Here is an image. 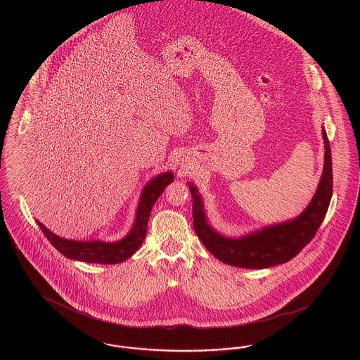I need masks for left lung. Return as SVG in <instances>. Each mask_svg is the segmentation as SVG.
Returning a JSON list of instances; mask_svg holds the SVG:
<instances>
[{
  "instance_id": "left-lung-1",
  "label": "left lung",
  "mask_w": 360,
  "mask_h": 360,
  "mask_svg": "<svg viewBox=\"0 0 360 360\" xmlns=\"http://www.w3.org/2000/svg\"><path fill=\"white\" fill-rule=\"evenodd\" d=\"M324 170L308 207L295 219L262 228L239 239L220 235L206 220L204 202L197 188L188 184L193 198V225L207 251L223 263L241 269H267L291 260L317 233L332 198V155L326 129Z\"/></svg>"
}]
</instances>
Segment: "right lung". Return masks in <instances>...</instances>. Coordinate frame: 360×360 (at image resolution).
<instances>
[{
	"label": "right lung",
	"instance_id": "1",
	"mask_svg": "<svg viewBox=\"0 0 360 360\" xmlns=\"http://www.w3.org/2000/svg\"><path fill=\"white\" fill-rule=\"evenodd\" d=\"M174 181L172 172H163L154 179H151L146 188H143L140 201L136 210L135 224L132 225L131 232L124 239L115 243H105L100 240L94 241H78L68 240L56 236L51 231L37 221L44 236L50 240L52 245L66 257L81 260L87 263H100V264H116L132 257L139 247L143 244V240L147 235V224L156 200L160 197L163 190Z\"/></svg>",
	"mask_w": 360,
	"mask_h": 360
}]
</instances>
